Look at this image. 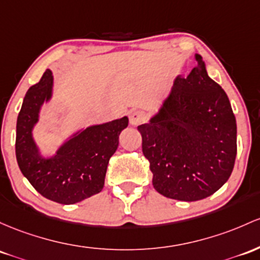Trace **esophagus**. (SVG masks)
I'll list each match as a JSON object with an SVG mask.
<instances>
[{
    "instance_id": "obj_1",
    "label": "esophagus",
    "mask_w": 260,
    "mask_h": 260,
    "mask_svg": "<svg viewBox=\"0 0 260 260\" xmlns=\"http://www.w3.org/2000/svg\"><path fill=\"white\" fill-rule=\"evenodd\" d=\"M145 121V116L141 111H135L129 115V123L132 125H138Z\"/></svg>"
}]
</instances>
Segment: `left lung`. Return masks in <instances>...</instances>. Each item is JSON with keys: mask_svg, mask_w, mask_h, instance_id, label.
<instances>
[{"mask_svg": "<svg viewBox=\"0 0 260 260\" xmlns=\"http://www.w3.org/2000/svg\"><path fill=\"white\" fill-rule=\"evenodd\" d=\"M178 76L149 123L138 125L154 189L179 201H198L230 179L237 154V123L230 100L210 78L202 56Z\"/></svg>", "mask_w": 260, "mask_h": 260, "instance_id": "obj_1", "label": "left lung"}]
</instances>
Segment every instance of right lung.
<instances>
[{
	"instance_id": "obj_1",
	"label": "right lung",
	"mask_w": 260,
	"mask_h": 260,
	"mask_svg": "<svg viewBox=\"0 0 260 260\" xmlns=\"http://www.w3.org/2000/svg\"><path fill=\"white\" fill-rule=\"evenodd\" d=\"M53 73L47 69L41 81L25 93L17 118L16 158L22 174L42 196L73 205L104 189L108 160L117 150L128 117L80 129L54 155H42L33 129L42 106L53 98Z\"/></svg>"
}]
</instances>
